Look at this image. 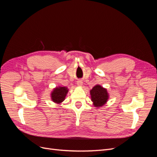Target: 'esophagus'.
<instances>
[{
    "label": "esophagus",
    "mask_w": 157,
    "mask_h": 157,
    "mask_svg": "<svg viewBox=\"0 0 157 157\" xmlns=\"http://www.w3.org/2000/svg\"><path fill=\"white\" fill-rule=\"evenodd\" d=\"M82 80H78V81H77V85H78V86H82Z\"/></svg>",
    "instance_id": "esophagus-1"
}]
</instances>
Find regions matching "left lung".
Segmentation results:
<instances>
[{"label": "left lung", "mask_w": 157, "mask_h": 157, "mask_svg": "<svg viewBox=\"0 0 157 157\" xmlns=\"http://www.w3.org/2000/svg\"><path fill=\"white\" fill-rule=\"evenodd\" d=\"M91 100L96 107H100L105 105L109 99V94L106 88H103L99 84L96 85L90 91Z\"/></svg>", "instance_id": "obj_1"}]
</instances>
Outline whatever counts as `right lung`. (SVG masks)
<instances>
[{
	"label": "right lung",
	"instance_id": "right-lung-1",
	"mask_svg": "<svg viewBox=\"0 0 157 157\" xmlns=\"http://www.w3.org/2000/svg\"><path fill=\"white\" fill-rule=\"evenodd\" d=\"M69 89L65 86H58L55 88L51 92V99L52 101L60 104L65 100V98L68 93Z\"/></svg>",
	"mask_w": 157,
	"mask_h": 157
}]
</instances>
